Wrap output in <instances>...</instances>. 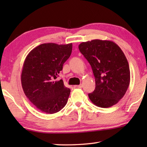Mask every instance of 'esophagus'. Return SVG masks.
<instances>
[{"mask_svg":"<svg viewBox=\"0 0 147 147\" xmlns=\"http://www.w3.org/2000/svg\"><path fill=\"white\" fill-rule=\"evenodd\" d=\"M82 87V85H78V86H74V88H81Z\"/></svg>","mask_w":147,"mask_h":147,"instance_id":"1","label":"esophagus"}]
</instances>
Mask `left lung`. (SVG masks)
<instances>
[{
	"label": "left lung",
	"instance_id": "8db88e82",
	"mask_svg": "<svg viewBox=\"0 0 147 147\" xmlns=\"http://www.w3.org/2000/svg\"><path fill=\"white\" fill-rule=\"evenodd\" d=\"M91 65L95 78V89L88 96L94 105L109 108L123 97L130 84V72L127 59L113 41L93 39L78 46Z\"/></svg>",
	"mask_w": 147,
	"mask_h": 147
}]
</instances>
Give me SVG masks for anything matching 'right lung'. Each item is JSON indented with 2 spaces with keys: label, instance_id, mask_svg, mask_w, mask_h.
<instances>
[{
  "label": "right lung",
  "instance_id": "right-lung-1",
  "mask_svg": "<svg viewBox=\"0 0 147 147\" xmlns=\"http://www.w3.org/2000/svg\"><path fill=\"white\" fill-rule=\"evenodd\" d=\"M72 49V43H43L32 50L24 60L22 88L29 100L42 112L57 113L67 102L70 89L56 78Z\"/></svg>",
  "mask_w": 147,
  "mask_h": 147
}]
</instances>
